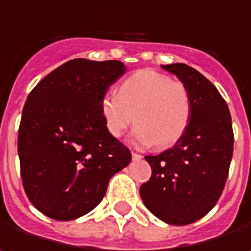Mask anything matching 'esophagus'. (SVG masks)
Here are the masks:
<instances>
[{"instance_id":"34e87169","label":"esophagus","mask_w":251,"mask_h":251,"mask_svg":"<svg viewBox=\"0 0 251 251\" xmlns=\"http://www.w3.org/2000/svg\"><path fill=\"white\" fill-rule=\"evenodd\" d=\"M132 158H133V160H141V158H142V155H141V154H138V152H135V151H132Z\"/></svg>"}]
</instances>
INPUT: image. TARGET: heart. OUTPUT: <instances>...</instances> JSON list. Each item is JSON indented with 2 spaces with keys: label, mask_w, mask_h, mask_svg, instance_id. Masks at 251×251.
Returning a JSON list of instances; mask_svg holds the SVG:
<instances>
[{
  "label": "heart",
  "mask_w": 251,
  "mask_h": 251,
  "mask_svg": "<svg viewBox=\"0 0 251 251\" xmlns=\"http://www.w3.org/2000/svg\"><path fill=\"white\" fill-rule=\"evenodd\" d=\"M100 113L106 130L119 138L136 124L135 142L167 148L186 132L192 101L186 85L152 70H142L127 76L118 94L106 93L100 101Z\"/></svg>",
  "instance_id": "obj_1"
}]
</instances>
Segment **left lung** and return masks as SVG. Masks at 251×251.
<instances>
[{
  "mask_svg": "<svg viewBox=\"0 0 251 251\" xmlns=\"http://www.w3.org/2000/svg\"><path fill=\"white\" fill-rule=\"evenodd\" d=\"M163 68L186 85L192 116L173 148L145 157L152 175L139 193L157 218L186 226L205 217L218 202L232 158L234 133L226 100L208 78L184 64Z\"/></svg>",
  "mask_w": 251,
  "mask_h": 251,
  "instance_id": "1",
  "label": "left lung"
}]
</instances>
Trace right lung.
<instances>
[{"label":"right lung","mask_w":251,"mask_h":251,"mask_svg":"<svg viewBox=\"0 0 251 251\" xmlns=\"http://www.w3.org/2000/svg\"><path fill=\"white\" fill-rule=\"evenodd\" d=\"M126 73L121 61L73 59L28 94L19 127L20 172L33 206L56 221L76 220L103 199L129 148L104 127L100 101Z\"/></svg>","instance_id":"1"}]
</instances>
